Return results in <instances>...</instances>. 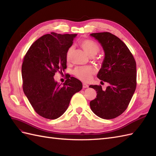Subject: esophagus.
<instances>
[{"mask_svg":"<svg viewBox=\"0 0 156 156\" xmlns=\"http://www.w3.org/2000/svg\"><path fill=\"white\" fill-rule=\"evenodd\" d=\"M83 87L84 88H88V85L87 84H86V83H83Z\"/></svg>","mask_w":156,"mask_h":156,"instance_id":"obj_1","label":"esophagus"}]
</instances>
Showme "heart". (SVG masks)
Listing matches in <instances>:
<instances>
[{
  "label": "heart",
  "mask_w": 156,
  "mask_h": 156,
  "mask_svg": "<svg viewBox=\"0 0 156 156\" xmlns=\"http://www.w3.org/2000/svg\"><path fill=\"white\" fill-rule=\"evenodd\" d=\"M79 45L84 51L90 56L96 55L100 51V47L97 43L93 40L89 39H83L79 41ZM73 52V48L69 47L66 54V58L67 61H69ZM95 73V69L92 66H82L77 67L73 71V75L79 79L83 81H89L92 75Z\"/></svg>",
  "instance_id": "heart-1"
}]
</instances>
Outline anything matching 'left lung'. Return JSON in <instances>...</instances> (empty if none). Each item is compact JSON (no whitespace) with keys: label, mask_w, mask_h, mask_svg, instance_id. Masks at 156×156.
Instances as JSON below:
<instances>
[{"label":"left lung","mask_w":156,"mask_h":156,"mask_svg":"<svg viewBox=\"0 0 156 156\" xmlns=\"http://www.w3.org/2000/svg\"><path fill=\"white\" fill-rule=\"evenodd\" d=\"M90 36L100 42L105 52L97 77L109 85L105 90L101 85H90L97 91L96 98L90 102V106L98 116L112 119L126 111L135 91L136 62L128 48L115 35L104 32Z\"/></svg>","instance_id":"obj_1"}]
</instances>
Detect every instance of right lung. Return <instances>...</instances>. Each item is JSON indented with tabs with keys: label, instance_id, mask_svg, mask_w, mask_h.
Listing matches in <instances>:
<instances>
[{
	"label": "right lung",
	"instance_id": "1",
	"mask_svg": "<svg viewBox=\"0 0 156 156\" xmlns=\"http://www.w3.org/2000/svg\"><path fill=\"white\" fill-rule=\"evenodd\" d=\"M74 34L51 32L33 43L23 58V90L36 113L54 120L67 110L71 98L83 88L79 79L68 75L63 84L54 79L55 73L66 68V54Z\"/></svg>",
	"mask_w": 156,
	"mask_h": 156
}]
</instances>
